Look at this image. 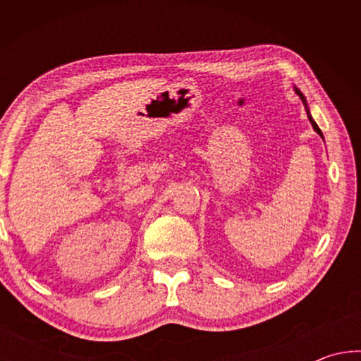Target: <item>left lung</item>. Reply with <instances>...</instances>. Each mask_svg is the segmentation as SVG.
<instances>
[{"mask_svg":"<svg viewBox=\"0 0 361 361\" xmlns=\"http://www.w3.org/2000/svg\"><path fill=\"white\" fill-rule=\"evenodd\" d=\"M295 90H296V94L299 95V99L302 100V103L305 105V111H307V118H309V121H310V124H312V127H314V130L319 133V135L323 138V133H322V130L319 129V126H317V122L312 119V116H310V113H309V108H307V102H305V97L301 94V90H298L296 87H295Z\"/></svg>","mask_w":361,"mask_h":361,"instance_id":"left-lung-1","label":"left lung"}]
</instances>
